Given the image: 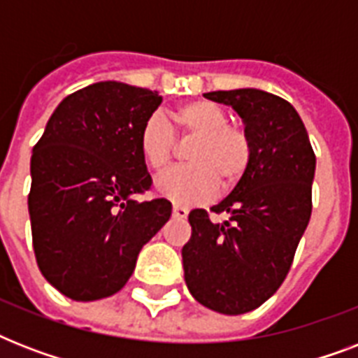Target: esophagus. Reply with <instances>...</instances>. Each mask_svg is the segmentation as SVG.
<instances>
[{
  "instance_id": "esophagus-1",
  "label": "esophagus",
  "mask_w": 358,
  "mask_h": 358,
  "mask_svg": "<svg viewBox=\"0 0 358 358\" xmlns=\"http://www.w3.org/2000/svg\"><path fill=\"white\" fill-rule=\"evenodd\" d=\"M173 215L176 219H185L187 217V210L184 206H173Z\"/></svg>"
}]
</instances>
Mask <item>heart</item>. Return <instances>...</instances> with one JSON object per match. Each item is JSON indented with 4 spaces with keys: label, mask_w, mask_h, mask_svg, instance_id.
<instances>
[{
    "label": "heart",
    "mask_w": 358,
    "mask_h": 358,
    "mask_svg": "<svg viewBox=\"0 0 358 358\" xmlns=\"http://www.w3.org/2000/svg\"><path fill=\"white\" fill-rule=\"evenodd\" d=\"M171 122L184 134L199 135L187 154L189 167H176L156 180L163 199L187 206L212 199L219 185L232 187L249 169V137L229 126V115L210 100H193L171 111ZM139 152L146 167L163 171L174 154V131L162 115H150L139 134Z\"/></svg>",
    "instance_id": "heart-1"
}]
</instances>
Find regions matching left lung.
Returning a JSON list of instances; mask_svg holds the SVG:
<instances>
[{
	"label": "left lung",
	"instance_id": "obj_1",
	"mask_svg": "<svg viewBox=\"0 0 358 358\" xmlns=\"http://www.w3.org/2000/svg\"><path fill=\"white\" fill-rule=\"evenodd\" d=\"M234 109L252 156L236 187L212 210L189 213L191 239L182 249L191 295L210 310L238 316L266 303L286 278L312 213L316 156L299 113L260 89L206 92Z\"/></svg>",
	"mask_w": 358,
	"mask_h": 358
}]
</instances>
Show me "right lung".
<instances>
[{"mask_svg": "<svg viewBox=\"0 0 358 358\" xmlns=\"http://www.w3.org/2000/svg\"><path fill=\"white\" fill-rule=\"evenodd\" d=\"M157 91L98 81L59 103L33 146L27 199L42 275L74 301L117 294L137 255L173 212L165 199L139 202L152 185L139 152Z\"/></svg>", "mask_w": 358, "mask_h": 358, "instance_id": "right-lung-1", "label": "right lung"}]
</instances>
